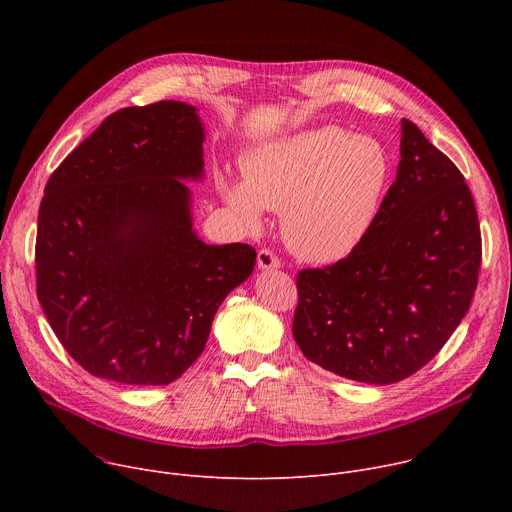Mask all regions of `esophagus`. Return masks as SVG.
Listing matches in <instances>:
<instances>
[{"mask_svg": "<svg viewBox=\"0 0 512 512\" xmlns=\"http://www.w3.org/2000/svg\"><path fill=\"white\" fill-rule=\"evenodd\" d=\"M257 265L261 269H277V267H281V259L271 249H261L257 253Z\"/></svg>", "mask_w": 512, "mask_h": 512, "instance_id": "obj_1", "label": "esophagus"}]
</instances>
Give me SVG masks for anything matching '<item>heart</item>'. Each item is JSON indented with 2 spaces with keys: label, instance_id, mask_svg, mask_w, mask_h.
Returning a JSON list of instances; mask_svg holds the SVG:
<instances>
[{
  "label": "heart",
  "instance_id": "1",
  "mask_svg": "<svg viewBox=\"0 0 512 512\" xmlns=\"http://www.w3.org/2000/svg\"><path fill=\"white\" fill-rule=\"evenodd\" d=\"M389 172L381 141L324 125L261 145L245 160V182L223 178L221 192L251 229L261 225V208L281 210L287 247L332 263L373 229Z\"/></svg>",
  "mask_w": 512,
  "mask_h": 512
}]
</instances>
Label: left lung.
I'll return each mask as SVG.
<instances>
[{
    "label": "left lung",
    "instance_id": "8db88e82",
    "mask_svg": "<svg viewBox=\"0 0 512 512\" xmlns=\"http://www.w3.org/2000/svg\"><path fill=\"white\" fill-rule=\"evenodd\" d=\"M375 225L344 259L298 273L294 338L344 379L387 385L444 348L478 285L482 237L456 164L409 121Z\"/></svg>",
    "mask_w": 512,
    "mask_h": 512
}]
</instances>
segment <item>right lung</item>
<instances>
[{"label": "right lung", "mask_w": 512, "mask_h": 512, "mask_svg": "<svg viewBox=\"0 0 512 512\" xmlns=\"http://www.w3.org/2000/svg\"><path fill=\"white\" fill-rule=\"evenodd\" d=\"M192 105L111 113L52 172L38 212L36 294L81 367L170 385L202 354L223 300L253 271L251 245H206L182 178L202 176Z\"/></svg>", "instance_id": "add662e5"}]
</instances>
